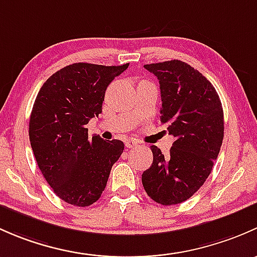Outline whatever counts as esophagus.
Returning <instances> with one entry per match:
<instances>
[{
	"mask_svg": "<svg viewBox=\"0 0 257 257\" xmlns=\"http://www.w3.org/2000/svg\"><path fill=\"white\" fill-rule=\"evenodd\" d=\"M125 145L127 148H134L137 146V141H135V140H127Z\"/></svg>",
	"mask_w": 257,
	"mask_h": 257,
	"instance_id": "1",
	"label": "esophagus"
}]
</instances>
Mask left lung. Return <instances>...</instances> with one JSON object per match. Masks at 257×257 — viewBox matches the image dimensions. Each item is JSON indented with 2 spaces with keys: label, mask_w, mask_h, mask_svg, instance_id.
I'll list each match as a JSON object with an SVG mask.
<instances>
[{
  "label": "left lung",
  "mask_w": 257,
  "mask_h": 257,
  "mask_svg": "<svg viewBox=\"0 0 257 257\" xmlns=\"http://www.w3.org/2000/svg\"><path fill=\"white\" fill-rule=\"evenodd\" d=\"M160 80L161 122L168 123L174 142L163 155L151 146L153 162L142 173L148 197L162 205L189 199L207 181L224 137L220 99L210 81L181 60L146 64Z\"/></svg>",
  "instance_id": "1"
}]
</instances>
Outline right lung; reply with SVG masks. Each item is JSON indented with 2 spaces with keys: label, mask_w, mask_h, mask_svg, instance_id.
Returning <instances> with one entry per match:
<instances>
[{
  "label": "right lung",
  "mask_w": 257,
  "mask_h": 257,
  "mask_svg": "<svg viewBox=\"0 0 257 257\" xmlns=\"http://www.w3.org/2000/svg\"><path fill=\"white\" fill-rule=\"evenodd\" d=\"M74 63L43 84L30 118V141L42 174L68 204L89 207L101 197L122 141L89 137L86 125L102 111L105 91L127 69Z\"/></svg>",
  "instance_id": "obj_1"
}]
</instances>
